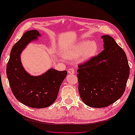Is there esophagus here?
<instances>
[{
  "instance_id": "obj_1",
  "label": "esophagus",
  "mask_w": 135,
  "mask_h": 135,
  "mask_svg": "<svg viewBox=\"0 0 135 135\" xmlns=\"http://www.w3.org/2000/svg\"><path fill=\"white\" fill-rule=\"evenodd\" d=\"M68 73L70 74H75V70L73 68H70L68 69Z\"/></svg>"
}]
</instances>
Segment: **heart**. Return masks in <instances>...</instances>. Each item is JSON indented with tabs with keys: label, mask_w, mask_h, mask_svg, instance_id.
Here are the masks:
<instances>
[{
	"label": "heart",
	"mask_w": 135,
	"mask_h": 135,
	"mask_svg": "<svg viewBox=\"0 0 135 135\" xmlns=\"http://www.w3.org/2000/svg\"><path fill=\"white\" fill-rule=\"evenodd\" d=\"M98 50V45L96 42L84 41L79 42L72 48L65 51L64 55L70 59H76L79 57V61H83L96 55Z\"/></svg>",
	"instance_id": "1"
}]
</instances>
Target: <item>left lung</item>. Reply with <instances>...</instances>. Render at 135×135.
<instances>
[{
    "label": "left lung",
    "instance_id": "8db88e82",
    "mask_svg": "<svg viewBox=\"0 0 135 135\" xmlns=\"http://www.w3.org/2000/svg\"><path fill=\"white\" fill-rule=\"evenodd\" d=\"M102 51L80 64L77 70L78 91L83 102L104 108L123 96L130 74L126 54L109 35L102 36Z\"/></svg>",
    "mask_w": 135,
    "mask_h": 135
}]
</instances>
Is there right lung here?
<instances>
[{
  "instance_id": "right-lung-1",
  "label": "right lung",
  "mask_w": 135,
  "mask_h": 135,
  "mask_svg": "<svg viewBox=\"0 0 135 135\" xmlns=\"http://www.w3.org/2000/svg\"><path fill=\"white\" fill-rule=\"evenodd\" d=\"M40 35L36 30L26 32L13 46L6 66V75L15 98L24 105L33 108H47L52 105L68 75L66 70L50 69L42 75L33 76L24 70L20 60L22 51Z\"/></svg>"
}]
</instances>
